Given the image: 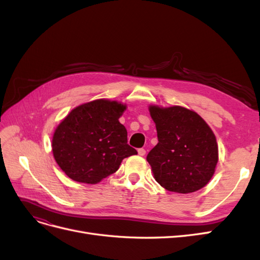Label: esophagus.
<instances>
[{"label": "esophagus", "instance_id": "obj_1", "mask_svg": "<svg viewBox=\"0 0 260 260\" xmlns=\"http://www.w3.org/2000/svg\"><path fill=\"white\" fill-rule=\"evenodd\" d=\"M145 153H146V151H145L144 148H139V149H138V154H139L140 156H144Z\"/></svg>", "mask_w": 260, "mask_h": 260}]
</instances>
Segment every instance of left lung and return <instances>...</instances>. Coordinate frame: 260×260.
I'll return each instance as SVG.
<instances>
[{
	"label": "left lung",
	"instance_id": "8db88e82",
	"mask_svg": "<svg viewBox=\"0 0 260 260\" xmlns=\"http://www.w3.org/2000/svg\"><path fill=\"white\" fill-rule=\"evenodd\" d=\"M158 143L147 154L154 178L170 192L192 193L215 174L218 145L203 118L181 106H149Z\"/></svg>",
	"mask_w": 260,
	"mask_h": 260
}]
</instances>
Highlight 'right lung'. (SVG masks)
<instances>
[{
  "label": "right lung",
  "mask_w": 260,
  "mask_h": 260,
  "mask_svg": "<svg viewBox=\"0 0 260 260\" xmlns=\"http://www.w3.org/2000/svg\"><path fill=\"white\" fill-rule=\"evenodd\" d=\"M125 105L95 100L74 108L54 132V158L77 182L95 184L114 174L123 158L138 152L128 144L119 118Z\"/></svg>",
  "instance_id": "obj_1"
}]
</instances>
